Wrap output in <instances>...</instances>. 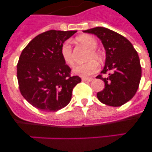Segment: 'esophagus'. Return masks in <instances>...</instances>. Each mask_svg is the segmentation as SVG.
<instances>
[{
	"label": "esophagus",
	"mask_w": 152,
	"mask_h": 152,
	"mask_svg": "<svg viewBox=\"0 0 152 152\" xmlns=\"http://www.w3.org/2000/svg\"><path fill=\"white\" fill-rule=\"evenodd\" d=\"M93 79L91 78V77H83L82 81H84V82H91Z\"/></svg>",
	"instance_id": "esophagus-1"
}]
</instances>
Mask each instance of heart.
Listing matches in <instances>:
<instances>
[{
    "instance_id": "heart-1",
    "label": "heart",
    "mask_w": 152,
    "mask_h": 152,
    "mask_svg": "<svg viewBox=\"0 0 152 152\" xmlns=\"http://www.w3.org/2000/svg\"><path fill=\"white\" fill-rule=\"evenodd\" d=\"M77 42L81 45H84L87 48L90 49V52L88 53L87 60L95 59L96 61H100L101 59V56L100 53L96 50L97 47V41L94 36L91 35H83L77 38ZM61 56L63 61L68 66H73L75 61L74 56L72 54V46L68 42H64L62 44L61 48ZM99 70V64L94 60H91L84 64H77L73 68V73L80 77H88L94 75Z\"/></svg>"
}]
</instances>
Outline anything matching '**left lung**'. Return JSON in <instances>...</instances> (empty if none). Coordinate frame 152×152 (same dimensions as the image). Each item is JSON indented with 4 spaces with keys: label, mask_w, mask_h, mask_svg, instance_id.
<instances>
[{
    "label": "left lung",
    "mask_w": 152,
    "mask_h": 152,
    "mask_svg": "<svg viewBox=\"0 0 152 152\" xmlns=\"http://www.w3.org/2000/svg\"><path fill=\"white\" fill-rule=\"evenodd\" d=\"M83 32L96 35L106 51L101 73H107V76L96 77L105 83L103 91L96 94L98 100L111 107L123 105L135 96L139 88L142 77L139 55L127 39L111 29L98 26Z\"/></svg>",
    "instance_id": "8db88e82"
}]
</instances>
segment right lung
I'll list each match as a JSON object with an SVG mask.
<instances>
[{"label":"right lung","instance_id":"1","mask_svg":"<svg viewBox=\"0 0 152 152\" xmlns=\"http://www.w3.org/2000/svg\"><path fill=\"white\" fill-rule=\"evenodd\" d=\"M76 31L49 30L36 36L23 50L17 64L21 94L36 108L56 112L72 100V90L81 81L71 76L61 56L62 44Z\"/></svg>","mask_w":152,"mask_h":152}]
</instances>
